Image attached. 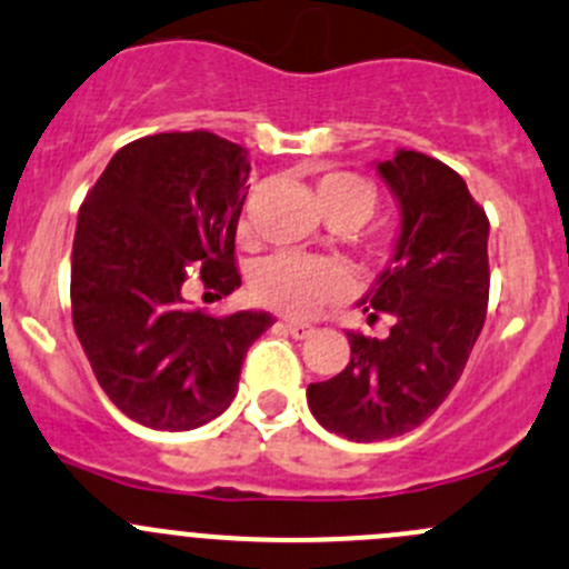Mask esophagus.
I'll return each mask as SVG.
<instances>
[{
	"instance_id": "obj_1",
	"label": "esophagus",
	"mask_w": 569,
	"mask_h": 569,
	"mask_svg": "<svg viewBox=\"0 0 569 569\" xmlns=\"http://www.w3.org/2000/svg\"><path fill=\"white\" fill-rule=\"evenodd\" d=\"M286 330H289L291 339H308V336L313 333V325L295 322V319H291V322H286Z\"/></svg>"
}]
</instances>
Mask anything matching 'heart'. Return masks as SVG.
I'll return each mask as SVG.
<instances>
[{"instance_id": "1", "label": "heart", "mask_w": 569, "mask_h": 569, "mask_svg": "<svg viewBox=\"0 0 569 569\" xmlns=\"http://www.w3.org/2000/svg\"><path fill=\"white\" fill-rule=\"evenodd\" d=\"M317 200L325 217L347 213L367 222L375 208V189L350 172L325 174L317 183ZM350 291V274L330 258L272 256L252 272V295L286 317H308L322 302L339 300Z\"/></svg>"}]
</instances>
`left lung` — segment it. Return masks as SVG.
<instances>
[{
    "label": "left lung",
    "mask_w": 569,
    "mask_h": 569,
    "mask_svg": "<svg viewBox=\"0 0 569 569\" xmlns=\"http://www.w3.org/2000/svg\"><path fill=\"white\" fill-rule=\"evenodd\" d=\"M400 211L391 258L358 300L386 339L347 333L350 363L308 386L317 422L350 442L402 437L431 417L465 372L487 319L489 219L437 158L397 150L375 161Z\"/></svg>",
    "instance_id": "left-lung-1"
}]
</instances>
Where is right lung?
<instances>
[{"instance_id": "1", "label": "right lung", "mask_w": 569, "mask_h": 569, "mask_svg": "<svg viewBox=\"0 0 569 569\" xmlns=\"http://www.w3.org/2000/svg\"><path fill=\"white\" fill-rule=\"evenodd\" d=\"M250 158L213 132H161L132 141L77 217L71 317L104 395L156 431H191L217 419L239 391L267 311L208 317L186 300L241 286L236 228Z\"/></svg>"}]
</instances>
